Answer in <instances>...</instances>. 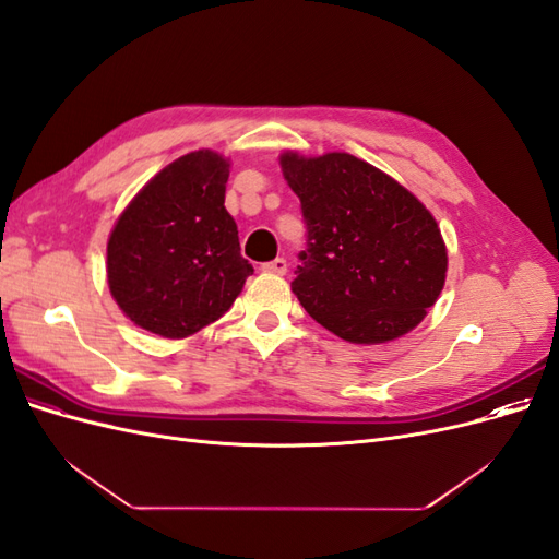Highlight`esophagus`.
Returning <instances> with one entry per match:
<instances>
[{"instance_id":"esophagus-1","label":"esophagus","mask_w":559,"mask_h":559,"mask_svg":"<svg viewBox=\"0 0 559 559\" xmlns=\"http://www.w3.org/2000/svg\"><path fill=\"white\" fill-rule=\"evenodd\" d=\"M263 273H273V275H286V259H275V261H267L261 265Z\"/></svg>"}]
</instances>
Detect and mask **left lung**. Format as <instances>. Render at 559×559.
<instances>
[{"label": "left lung", "instance_id": "obj_1", "mask_svg": "<svg viewBox=\"0 0 559 559\" xmlns=\"http://www.w3.org/2000/svg\"><path fill=\"white\" fill-rule=\"evenodd\" d=\"M282 170L306 224L292 282L306 312L349 343H384L415 329L448 267L429 210L349 154H284Z\"/></svg>", "mask_w": 559, "mask_h": 559}]
</instances>
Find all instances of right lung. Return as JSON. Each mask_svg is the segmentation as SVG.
Returning <instances> with one entry per match:
<instances>
[{"instance_id": "right-lung-1", "label": "right lung", "mask_w": 559, "mask_h": 559, "mask_svg": "<svg viewBox=\"0 0 559 559\" xmlns=\"http://www.w3.org/2000/svg\"><path fill=\"white\" fill-rule=\"evenodd\" d=\"M228 163L193 151L167 165L118 216L107 245L109 289L134 324L186 337L216 321L253 267L224 207Z\"/></svg>"}]
</instances>
